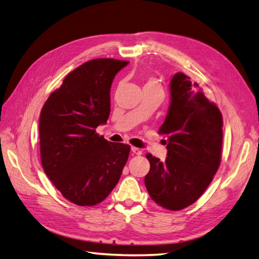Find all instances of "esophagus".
Returning <instances> with one entry per match:
<instances>
[{
	"label": "esophagus",
	"instance_id": "1",
	"mask_svg": "<svg viewBox=\"0 0 259 259\" xmlns=\"http://www.w3.org/2000/svg\"><path fill=\"white\" fill-rule=\"evenodd\" d=\"M131 151H133V155H141V150L139 148H137V147H131Z\"/></svg>",
	"mask_w": 259,
	"mask_h": 259
}]
</instances>
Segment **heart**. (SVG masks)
<instances>
[{"instance_id":"1","label":"heart","mask_w":259,"mask_h":259,"mask_svg":"<svg viewBox=\"0 0 259 259\" xmlns=\"http://www.w3.org/2000/svg\"><path fill=\"white\" fill-rule=\"evenodd\" d=\"M146 88H148V89H160V86L155 78H148V79H147L146 84H145V89Z\"/></svg>"}]
</instances>
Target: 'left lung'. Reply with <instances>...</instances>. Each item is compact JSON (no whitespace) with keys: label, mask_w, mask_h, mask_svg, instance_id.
<instances>
[{"label":"left lung","mask_w":259,"mask_h":259,"mask_svg":"<svg viewBox=\"0 0 259 259\" xmlns=\"http://www.w3.org/2000/svg\"><path fill=\"white\" fill-rule=\"evenodd\" d=\"M170 104L159 135L167 140V157L161 161L151 154L145 176L147 191L157 204L179 211L193 204L204 193L219 168L222 149V115L192 83L176 73L169 84Z\"/></svg>","instance_id":"8db88e82"}]
</instances>
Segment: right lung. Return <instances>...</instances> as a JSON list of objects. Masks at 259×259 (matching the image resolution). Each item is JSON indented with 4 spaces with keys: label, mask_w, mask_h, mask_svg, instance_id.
Segmentation results:
<instances>
[{
    "label": "right lung",
    "mask_w": 259,
    "mask_h": 259,
    "mask_svg": "<svg viewBox=\"0 0 259 259\" xmlns=\"http://www.w3.org/2000/svg\"><path fill=\"white\" fill-rule=\"evenodd\" d=\"M129 62L98 58L70 72L50 94L39 120L44 170L65 199L80 206L102 202L120 180L130 146L95 129L108 121L114 76Z\"/></svg>",
    "instance_id": "right-lung-1"
}]
</instances>
